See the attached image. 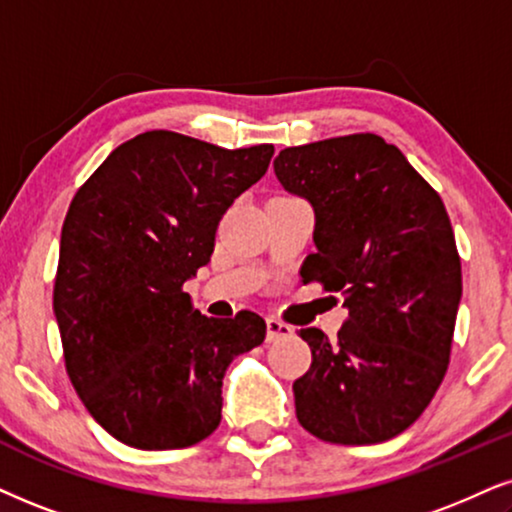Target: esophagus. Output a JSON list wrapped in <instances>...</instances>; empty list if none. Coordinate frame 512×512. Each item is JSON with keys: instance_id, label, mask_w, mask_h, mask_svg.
<instances>
[{"instance_id": "esophagus-1", "label": "esophagus", "mask_w": 512, "mask_h": 512, "mask_svg": "<svg viewBox=\"0 0 512 512\" xmlns=\"http://www.w3.org/2000/svg\"><path fill=\"white\" fill-rule=\"evenodd\" d=\"M293 333H295L293 326H288V323L278 321V319H274V316H269V319H267V340L269 342H276L281 338H290Z\"/></svg>"}]
</instances>
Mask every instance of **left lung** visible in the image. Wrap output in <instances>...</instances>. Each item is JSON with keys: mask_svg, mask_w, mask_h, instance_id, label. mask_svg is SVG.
<instances>
[{"mask_svg": "<svg viewBox=\"0 0 512 512\" xmlns=\"http://www.w3.org/2000/svg\"><path fill=\"white\" fill-rule=\"evenodd\" d=\"M274 172L314 208L302 281L349 312L338 340L300 331L312 366L293 383L297 420L331 444L387 442L428 409L449 366L463 281L442 198L378 134L283 148Z\"/></svg>", "mask_w": 512, "mask_h": 512, "instance_id": "8db88e82", "label": "left lung"}]
</instances>
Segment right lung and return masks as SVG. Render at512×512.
<instances>
[{"mask_svg": "<svg viewBox=\"0 0 512 512\" xmlns=\"http://www.w3.org/2000/svg\"><path fill=\"white\" fill-rule=\"evenodd\" d=\"M271 155V144L229 151L153 129L115 148L75 193L54 314L70 383L118 442L165 451L210 437L226 368L264 342L260 314L208 319L184 283L210 262L219 219Z\"/></svg>", "mask_w": 512, "mask_h": 512, "instance_id": "obj_1", "label": "right lung"}]
</instances>
